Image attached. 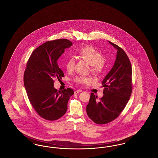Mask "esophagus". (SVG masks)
I'll return each instance as SVG.
<instances>
[{"instance_id": "34e87169", "label": "esophagus", "mask_w": 158, "mask_h": 158, "mask_svg": "<svg viewBox=\"0 0 158 158\" xmlns=\"http://www.w3.org/2000/svg\"><path fill=\"white\" fill-rule=\"evenodd\" d=\"M82 91V90H81V89H77V90H75V94H78V93L81 92Z\"/></svg>"}]
</instances>
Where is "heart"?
I'll list each match as a JSON object with an SVG mask.
<instances>
[{
    "label": "heart",
    "instance_id": "b5f03b06",
    "mask_svg": "<svg viewBox=\"0 0 158 158\" xmlns=\"http://www.w3.org/2000/svg\"><path fill=\"white\" fill-rule=\"evenodd\" d=\"M77 55L86 61L90 65V71L94 74L101 73L105 67L104 56L101 52L92 45H88L81 48ZM75 59L71 57L66 63V68L68 72H72L75 68ZM75 82L80 85H88L92 82V79L87 76H76Z\"/></svg>",
    "mask_w": 158,
    "mask_h": 158
}]
</instances>
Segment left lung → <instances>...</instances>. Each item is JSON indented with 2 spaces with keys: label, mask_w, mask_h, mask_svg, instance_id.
<instances>
[{
  "label": "left lung",
  "mask_w": 158,
  "mask_h": 158,
  "mask_svg": "<svg viewBox=\"0 0 158 158\" xmlns=\"http://www.w3.org/2000/svg\"><path fill=\"white\" fill-rule=\"evenodd\" d=\"M117 50L113 68L105 76L102 85L104 95L98 100L94 93L86 106L88 117L98 124H104L116 119L127 105L132 92V69L125 52L108 41Z\"/></svg>",
  "instance_id": "8db88e82"
}]
</instances>
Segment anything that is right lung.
I'll use <instances>...</instances> for the list:
<instances>
[{
    "mask_svg": "<svg viewBox=\"0 0 158 158\" xmlns=\"http://www.w3.org/2000/svg\"><path fill=\"white\" fill-rule=\"evenodd\" d=\"M72 45L66 39L47 41L33 51L27 61L23 75L25 88L31 104L47 120H56L64 115L68 101L74 94L71 88L60 91L54 88V80L64 77L57 60Z\"/></svg>",
    "mask_w": 158,
    "mask_h": 158,
    "instance_id": "add662e5",
    "label": "right lung"
}]
</instances>
